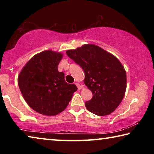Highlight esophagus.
Returning a JSON list of instances; mask_svg holds the SVG:
<instances>
[{
  "instance_id": "1",
  "label": "esophagus",
  "mask_w": 154,
  "mask_h": 154,
  "mask_svg": "<svg viewBox=\"0 0 154 154\" xmlns=\"http://www.w3.org/2000/svg\"><path fill=\"white\" fill-rule=\"evenodd\" d=\"M75 85H77V88H78V90H81L82 88V87H83V85H80L79 83H75Z\"/></svg>"
}]
</instances>
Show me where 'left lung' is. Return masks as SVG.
<instances>
[{"label":"left lung","mask_w":154,"mask_h":154,"mask_svg":"<svg viewBox=\"0 0 154 154\" xmlns=\"http://www.w3.org/2000/svg\"><path fill=\"white\" fill-rule=\"evenodd\" d=\"M69 58L82 68L85 85L93 97L85 105L98 116L111 114L119 105L126 90V72L113 54L94 44L69 49Z\"/></svg>","instance_id":"obj_1"}]
</instances>
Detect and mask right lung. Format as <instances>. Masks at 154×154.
Wrapping results in <instances>:
<instances>
[{"label":"right lung","instance_id":"obj_1","mask_svg":"<svg viewBox=\"0 0 154 154\" xmlns=\"http://www.w3.org/2000/svg\"><path fill=\"white\" fill-rule=\"evenodd\" d=\"M61 52L45 50L32 56L18 75L21 93L30 107L37 113L54 116L63 111L77 90L64 80L58 66Z\"/></svg>","mask_w":154,"mask_h":154}]
</instances>
